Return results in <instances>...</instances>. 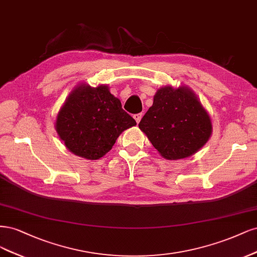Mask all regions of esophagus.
Instances as JSON below:
<instances>
[{"label":"esophagus","mask_w":257,"mask_h":257,"mask_svg":"<svg viewBox=\"0 0 257 257\" xmlns=\"http://www.w3.org/2000/svg\"><path fill=\"white\" fill-rule=\"evenodd\" d=\"M142 116H143L142 113H139V114H135V115H134V118H135L136 121L139 123L140 120H141V118H142Z\"/></svg>","instance_id":"1"}]
</instances>
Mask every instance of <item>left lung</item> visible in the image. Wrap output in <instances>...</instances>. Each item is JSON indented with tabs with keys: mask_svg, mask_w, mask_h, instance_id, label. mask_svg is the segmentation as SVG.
I'll use <instances>...</instances> for the list:
<instances>
[{
	"mask_svg": "<svg viewBox=\"0 0 257 257\" xmlns=\"http://www.w3.org/2000/svg\"><path fill=\"white\" fill-rule=\"evenodd\" d=\"M139 128L168 160L192 156L207 143L212 132L209 114L187 86H164L157 90Z\"/></svg>",
	"mask_w": 257,
	"mask_h": 257,
	"instance_id": "obj_1",
	"label": "left lung"
}]
</instances>
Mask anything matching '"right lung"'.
<instances>
[{"label": "right lung", "instance_id": "obj_1", "mask_svg": "<svg viewBox=\"0 0 257 257\" xmlns=\"http://www.w3.org/2000/svg\"><path fill=\"white\" fill-rule=\"evenodd\" d=\"M136 125L106 85L92 87L82 83L61 107L55 129L72 154L97 160L112 150L123 130Z\"/></svg>", "mask_w": 257, "mask_h": 257}]
</instances>
